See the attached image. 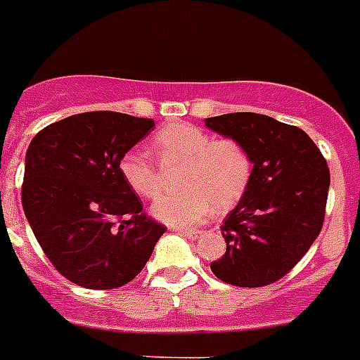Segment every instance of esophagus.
Here are the masks:
<instances>
[{
	"label": "esophagus",
	"instance_id": "34e87169",
	"mask_svg": "<svg viewBox=\"0 0 360 360\" xmlns=\"http://www.w3.org/2000/svg\"><path fill=\"white\" fill-rule=\"evenodd\" d=\"M177 231H179L181 236L186 237V239H191V240L198 239V237H200V233H202L200 230H177Z\"/></svg>",
	"mask_w": 360,
	"mask_h": 360
}]
</instances>
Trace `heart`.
Returning a JSON list of instances; mask_svg holds the SVG:
<instances>
[{"instance_id":"obj_1","label":"heart","mask_w":360,"mask_h":360,"mask_svg":"<svg viewBox=\"0 0 360 360\" xmlns=\"http://www.w3.org/2000/svg\"><path fill=\"white\" fill-rule=\"evenodd\" d=\"M153 151L164 168L181 166V191L158 198L151 214L164 224L188 228L214 209L224 213L239 202L252 179L250 153L233 138H219L194 124L172 123L153 138ZM120 169L138 196L153 200L164 188L162 172L141 151L124 153Z\"/></svg>"}]
</instances>
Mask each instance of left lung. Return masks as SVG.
I'll list each match as a JSON object with an SVG mask.
<instances>
[{"instance_id": "1", "label": "left lung", "mask_w": 360, "mask_h": 360, "mask_svg": "<svg viewBox=\"0 0 360 360\" xmlns=\"http://www.w3.org/2000/svg\"><path fill=\"white\" fill-rule=\"evenodd\" d=\"M209 129L250 153L252 179L222 222L226 254L211 271L226 284L269 285L290 273L321 231L330 174L312 138L269 115L207 117Z\"/></svg>"}]
</instances>
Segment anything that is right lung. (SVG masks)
I'll list each match as a JSON object with an SVG mask.
<instances>
[{
    "instance_id": "add662e5",
    "label": "right lung",
    "mask_w": 360,
    "mask_h": 360,
    "mask_svg": "<svg viewBox=\"0 0 360 360\" xmlns=\"http://www.w3.org/2000/svg\"><path fill=\"white\" fill-rule=\"evenodd\" d=\"M155 121L86 112L44 127L25 153L22 207L65 278L114 290L146 267L164 228L143 213L120 162Z\"/></svg>"
}]
</instances>
